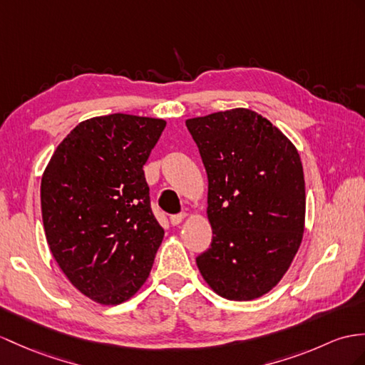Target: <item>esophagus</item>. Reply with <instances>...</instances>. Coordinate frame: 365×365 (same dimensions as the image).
<instances>
[{"mask_svg":"<svg viewBox=\"0 0 365 365\" xmlns=\"http://www.w3.org/2000/svg\"><path fill=\"white\" fill-rule=\"evenodd\" d=\"M185 217H187V215H185V213H178V215H172V217H170V223H172L173 226L181 225L182 220H184Z\"/></svg>","mask_w":365,"mask_h":365,"instance_id":"esophagus-1","label":"esophagus"}]
</instances>
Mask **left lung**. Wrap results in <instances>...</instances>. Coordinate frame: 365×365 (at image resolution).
<instances>
[{
	"label": "left lung",
	"instance_id": "left-lung-1",
	"mask_svg": "<svg viewBox=\"0 0 365 365\" xmlns=\"http://www.w3.org/2000/svg\"><path fill=\"white\" fill-rule=\"evenodd\" d=\"M207 173L210 247L198 269L218 296L254 300L282 280L305 229L304 167L294 144L247 108L185 120Z\"/></svg>",
	"mask_w": 365,
	"mask_h": 365
}]
</instances>
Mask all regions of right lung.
Returning a JSON list of instances; mask_svg holds the SVG:
<instances>
[{
	"instance_id": "obj_1",
	"label": "right lung",
	"mask_w": 365,
	"mask_h": 365,
	"mask_svg": "<svg viewBox=\"0 0 365 365\" xmlns=\"http://www.w3.org/2000/svg\"><path fill=\"white\" fill-rule=\"evenodd\" d=\"M164 128V119L122 113L86 119L44 168L49 250L68 280L101 305L135 296L163 243L142 167Z\"/></svg>"
}]
</instances>
